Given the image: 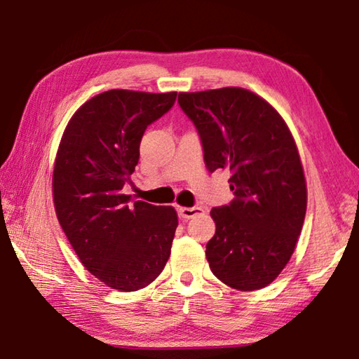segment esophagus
I'll return each mask as SVG.
<instances>
[{"label": "esophagus", "instance_id": "obj_1", "mask_svg": "<svg viewBox=\"0 0 359 359\" xmlns=\"http://www.w3.org/2000/svg\"><path fill=\"white\" fill-rule=\"evenodd\" d=\"M202 208L201 207H180L179 208V213H180V218L182 219H190V218H194L196 215H201Z\"/></svg>", "mask_w": 359, "mask_h": 359}]
</instances>
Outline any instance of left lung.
I'll return each mask as SVG.
<instances>
[{
	"mask_svg": "<svg viewBox=\"0 0 359 359\" xmlns=\"http://www.w3.org/2000/svg\"><path fill=\"white\" fill-rule=\"evenodd\" d=\"M179 105L208 172H231L233 199L210 210V270L232 289H262L287 265L303 227L308 196L295 141L276 109L242 88L182 93Z\"/></svg>",
	"mask_w": 359,
	"mask_h": 359,
	"instance_id": "left-lung-1",
	"label": "left lung"
}]
</instances>
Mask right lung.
<instances>
[{"label":"right lung","instance_id":"add662e5","mask_svg":"<svg viewBox=\"0 0 359 359\" xmlns=\"http://www.w3.org/2000/svg\"><path fill=\"white\" fill-rule=\"evenodd\" d=\"M175 97L107 90L78 108L62 135L53 171L56 217L81 264L108 287H146L171 254L174 208L130 204L122 188L138 165L146 128Z\"/></svg>","mask_w":359,"mask_h":359}]
</instances>
